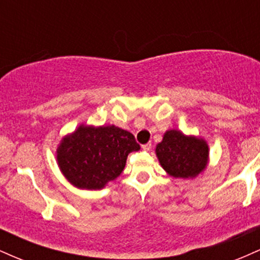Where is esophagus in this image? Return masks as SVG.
Returning a JSON list of instances; mask_svg holds the SVG:
<instances>
[{
  "instance_id": "esophagus-1",
  "label": "esophagus",
  "mask_w": 260,
  "mask_h": 260,
  "mask_svg": "<svg viewBox=\"0 0 260 260\" xmlns=\"http://www.w3.org/2000/svg\"><path fill=\"white\" fill-rule=\"evenodd\" d=\"M142 149H143V150H150V149H151V143H147V144H143L142 145Z\"/></svg>"
}]
</instances>
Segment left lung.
Listing matches in <instances>:
<instances>
[{"label":"left lung","instance_id":"8db88e82","mask_svg":"<svg viewBox=\"0 0 260 260\" xmlns=\"http://www.w3.org/2000/svg\"><path fill=\"white\" fill-rule=\"evenodd\" d=\"M160 165L176 178H194L204 171L209 160V148L204 139L184 136L170 129L155 149Z\"/></svg>","mask_w":260,"mask_h":260}]
</instances>
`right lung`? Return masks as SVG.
Returning <instances> with one entry per match:
<instances>
[{"instance_id": "right-lung-1", "label": "right lung", "mask_w": 260, "mask_h": 260, "mask_svg": "<svg viewBox=\"0 0 260 260\" xmlns=\"http://www.w3.org/2000/svg\"><path fill=\"white\" fill-rule=\"evenodd\" d=\"M139 149L133 134L122 128L80 124L62 138L56 154L70 183L80 189H101L122 174L128 154Z\"/></svg>"}]
</instances>
